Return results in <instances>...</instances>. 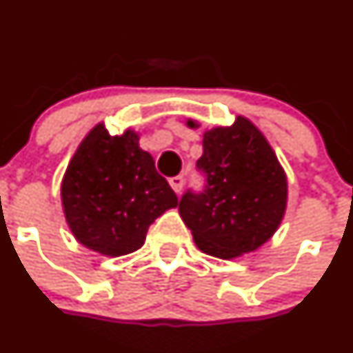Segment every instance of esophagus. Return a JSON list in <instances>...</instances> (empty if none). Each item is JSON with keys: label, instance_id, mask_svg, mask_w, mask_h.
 Returning <instances> with one entry per match:
<instances>
[{"label": "esophagus", "instance_id": "esophagus-1", "mask_svg": "<svg viewBox=\"0 0 353 353\" xmlns=\"http://www.w3.org/2000/svg\"><path fill=\"white\" fill-rule=\"evenodd\" d=\"M169 184H170V188H172V190H174V193L179 194L181 190H183V186H184V177L183 176L170 177Z\"/></svg>", "mask_w": 353, "mask_h": 353}]
</instances>
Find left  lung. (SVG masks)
<instances>
[{"mask_svg":"<svg viewBox=\"0 0 353 353\" xmlns=\"http://www.w3.org/2000/svg\"><path fill=\"white\" fill-rule=\"evenodd\" d=\"M186 124L199 128L194 119ZM196 165L206 174L205 191H188L179 201V215L199 251L234 259L272 239L285 215L288 183L254 123L236 116L230 126L206 130Z\"/></svg>","mask_w":353,"mask_h":353,"instance_id":"obj_1","label":"left lung"}]
</instances>
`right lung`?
<instances>
[{
    "mask_svg": "<svg viewBox=\"0 0 353 353\" xmlns=\"http://www.w3.org/2000/svg\"><path fill=\"white\" fill-rule=\"evenodd\" d=\"M128 128L109 134L104 123L87 133L61 181V205L74 239L102 256L130 254L145 244L148 227L177 206L154 157Z\"/></svg>",
    "mask_w": 353,
    "mask_h": 353,
    "instance_id": "add662e5",
    "label": "right lung"
}]
</instances>
